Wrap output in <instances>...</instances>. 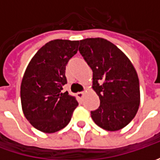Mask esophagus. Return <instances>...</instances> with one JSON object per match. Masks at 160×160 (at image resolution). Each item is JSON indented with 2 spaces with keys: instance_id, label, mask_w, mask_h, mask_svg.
Instances as JSON below:
<instances>
[{
  "instance_id": "1",
  "label": "esophagus",
  "mask_w": 160,
  "mask_h": 160,
  "mask_svg": "<svg viewBox=\"0 0 160 160\" xmlns=\"http://www.w3.org/2000/svg\"><path fill=\"white\" fill-rule=\"evenodd\" d=\"M77 97L79 98V99H83V95H84V92H77Z\"/></svg>"
}]
</instances>
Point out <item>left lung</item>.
<instances>
[{"label":"left lung","mask_w":160,"mask_h":160,"mask_svg":"<svg viewBox=\"0 0 160 160\" xmlns=\"http://www.w3.org/2000/svg\"><path fill=\"white\" fill-rule=\"evenodd\" d=\"M79 52L92 70V89L101 102L91 112L92 118L107 131L124 128L140 106L139 78L132 62L114 43L100 37L80 41Z\"/></svg>","instance_id":"8db88e82"}]
</instances>
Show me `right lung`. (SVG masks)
Returning a JSON list of instances; mask_svg holds the SVG:
<instances>
[{
    "label": "right lung",
    "instance_id": "add662e5",
    "mask_svg": "<svg viewBox=\"0 0 160 160\" xmlns=\"http://www.w3.org/2000/svg\"><path fill=\"white\" fill-rule=\"evenodd\" d=\"M79 41H50L30 60L23 76L20 98L23 113L41 132L52 133L70 122L78 106L76 97L62 92L66 66L78 51Z\"/></svg>",
    "mask_w": 160,
    "mask_h": 160
}]
</instances>
